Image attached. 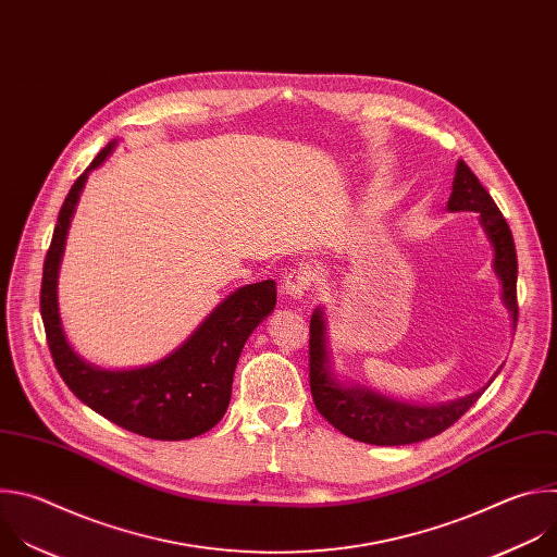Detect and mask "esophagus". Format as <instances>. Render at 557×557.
<instances>
[{
	"label": "esophagus",
	"instance_id": "34e87169",
	"mask_svg": "<svg viewBox=\"0 0 557 557\" xmlns=\"http://www.w3.org/2000/svg\"><path fill=\"white\" fill-rule=\"evenodd\" d=\"M311 283H313V272L309 268L292 270L283 281V294L289 296L292 300H300L311 289Z\"/></svg>",
	"mask_w": 557,
	"mask_h": 557
}]
</instances>
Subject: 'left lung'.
Segmentation results:
<instances>
[{
  "instance_id": "obj_1",
  "label": "left lung",
  "mask_w": 557,
  "mask_h": 557,
  "mask_svg": "<svg viewBox=\"0 0 557 557\" xmlns=\"http://www.w3.org/2000/svg\"><path fill=\"white\" fill-rule=\"evenodd\" d=\"M450 212L472 210L494 250L492 268L500 283V300L516 329L518 305H516V278L518 259L511 231L492 195L483 188L470 166L459 160L453 182V195L448 199ZM309 384L315 408L320 414L343 434L371 443V446H408V443L425 441L438 432L448 430L461 414H466L494 377L466 397L446 404H410L404 399L388 397L380 391L362 386L354 380H341L333 369V351L329 347V322L324 307H315L309 322Z\"/></svg>"
}]
</instances>
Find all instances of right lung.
Segmentation results:
<instances>
[{"mask_svg":"<svg viewBox=\"0 0 557 557\" xmlns=\"http://www.w3.org/2000/svg\"><path fill=\"white\" fill-rule=\"evenodd\" d=\"M116 145L111 140L91 160L61 206L44 263L41 318L54 364L85 406L129 432L160 441H184L208 432L226 414L239 356L250 333L274 311L276 283L261 281L235 289L177 349L153 364L102 369L81 358L65 336L59 311V270L85 182Z\"/></svg>","mask_w":557,"mask_h":557,"instance_id":"obj_1","label":"right lung"}]
</instances>
